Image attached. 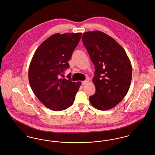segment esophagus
Returning <instances> with one entry per match:
<instances>
[{
  "label": "esophagus",
  "instance_id": "34e87169",
  "mask_svg": "<svg viewBox=\"0 0 155 155\" xmlns=\"http://www.w3.org/2000/svg\"><path fill=\"white\" fill-rule=\"evenodd\" d=\"M88 82V80H85V81H82V85H85V84H87Z\"/></svg>",
  "mask_w": 155,
  "mask_h": 155
}]
</instances>
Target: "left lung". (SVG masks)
I'll list each match as a JSON object with an SVG mask.
<instances>
[{
  "instance_id": "obj_1",
  "label": "left lung",
  "mask_w": 155,
  "mask_h": 155,
  "mask_svg": "<svg viewBox=\"0 0 155 155\" xmlns=\"http://www.w3.org/2000/svg\"><path fill=\"white\" fill-rule=\"evenodd\" d=\"M82 40L95 68L92 81L96 92L89 97L90 103L98 110L110 109L129 90L132 79L131 61L121 45L103 32H86Z\"/></svg>"
}]
</instances>
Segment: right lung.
<instances>
[{
  "label": "right lung",
  "instance_id": "add662e5",
  "mask_svg": "<svg viewBox=\"0 0 155 155\" xmlns=\"http://www.w3.org/2000/svg\"><path fill=\"white\" fill-rule=\"evenodd\" d=\"M82 33H57L47 38L34 54L28 70L30 86L38 99L53 111L65 110L74 102L81 82L60 78Z\"/></svg>",
  "mask_w": 155,
  "mask_h": 155
}]
</instances>
